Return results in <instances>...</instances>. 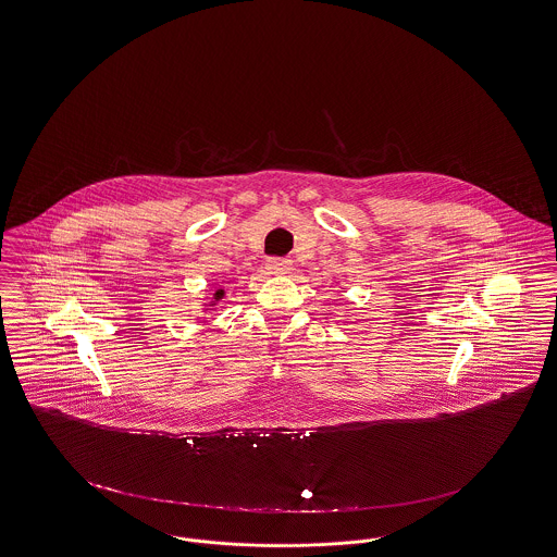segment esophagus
Returning a JSON list of instances; mask_svg holds the SVG:
<instances>
[{
  "instance_id": "34e87169",
  "label": "esophagus",
  "mask_w": 557,
  "mask_h": 557,
  "mask_svg": "<svg viewBox=\"0 0 557 557\" xmlns=\"http://www.w3.org/2000/svg\"><path fill=\"white\" fill-rule=\"evenodd\" d=\"M268 270L272 274H287L292 270V260H285V258H270L268 260Z\"/></svg>"
}]
</instances>
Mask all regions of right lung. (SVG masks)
Listing matches in <instances>:
<instances>
[{
    "instance_id": "add662e5",
    "label": "right lung",
    "mask_w": 557,
    "mask_h": 557,
    "mask_svg": "<svg viewBox=\"0 0 557 557\" xmlns=\"http://www.w3.org/2000/svg\"><path fill=\"white\" fill-rule=\"evenodd\" d=\"M223 297V289H218L215 294H213V301H220ZM209 306H213V304H209Z\"/></svg>"
}]
</instances>
